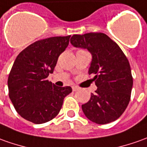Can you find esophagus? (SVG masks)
<instances>
[{"label":"esophagus","mask_w":147,"mask_h":147,"mask_svg":"<svg viewBox=\"0 0 147 147\" xmlns=\"http://www.w3.org/2000/svg\"><path fill=\"white\" fill-rule=\"evenodd\" d=\"M80 89L79 87H76V86H73L72 87V90L74 91V92H76V91H79Z\"/></svg>","instance_id":"34e87169"}]
</instances>
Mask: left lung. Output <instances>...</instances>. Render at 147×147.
<instances>
[{"instance_id": "8db88e82", "label": "left lung", "mask_w": 147, "mask_h": 147, "mask_svg": "<svg viewBox=\"0 0 147 147\" xmlns=\"http://www.w3.org/2000/svg\"><path fill=\"white\" fill-rule=\"evenodd\" d=\"M75 47L92 54L89 75L97 87L90 100L82 105L88 119L100 125L119 118L130 100L133 87L131 69L126 56L114 41L103 33L74 34L70 40Z\"/></svg>"}]
</instances>
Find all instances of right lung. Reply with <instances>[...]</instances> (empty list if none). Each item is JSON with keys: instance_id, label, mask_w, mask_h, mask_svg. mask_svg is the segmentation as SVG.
Segmentation results:
<instances>
[{"instance_id": "add662e5", "label": "right lung", "mask_w": 147, "mask_h": 147, "mask_svg": "<svg viewBox=\"0 0 147 147\" xmlns=\"http://www.w3.org/2000/svg\"><path fill=\"white\" fill-rule=\"evenodd\" d=\"M71 35L51 37L28 46L17 56L8 78L9 96L16 111L34 124L47 122L60 111L70 86L58 87L47 80L53 73Z\"/></svg>"}]
</instances>
